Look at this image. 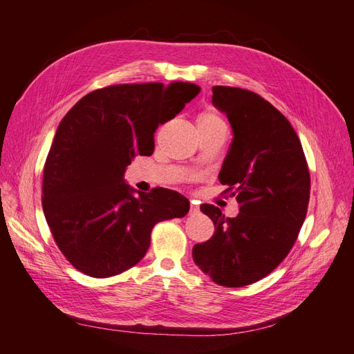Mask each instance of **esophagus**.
<instances>
[{
    "instance_id": "esophagus-1",
    "label": "esophagus",
    "mask_w": 354,
    "mask_h": 354,
    "mask_svg": "<svg viewBox=\"0 0 354 354\" xmlns=\"http://www.w3.org/2000/svg\"><path fill=\"white\" fill-rule=\"evenodd\" d=\"M198 211H199V207L196 205V203L192 202V203H190V211H189V214H195V212H198Z\"/></svg>"
}]
</instances>
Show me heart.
I'll return each mask as SVG.
<instances>
[{"instance_id":"1","label":"heart","mask_w":354,"mask_h":354,"mask_svg":"<svg viewBox=\"0 0 354 354\" xmlns=\"http://www.w3.org/2000/svg\"><path fill=\"white\" fill-rule=\"evenodd\" d=\"M220 125H224L221 118L212 112L201 113L198 120V128H209V127H220Z\"/></svg>"}]
</instances>
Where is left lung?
Segmentation results:
<instances>
[{
    "mask_svg": "<svg viewBox=\"0 0 354 354\" xmlns=\"http://www.w3.org/2000/svg\"><path fill=\"white\" fill-rule=\"evenodd\" d=\"M212 104L233 131L218 180L241 208L226 218L220 208L201 205L216 232L192 255L214 282L239 288L273 272L292 248L307 214L310 174L292 125L261 95L217 85Z\"/></svg>",
    "mask_w": 354,
    "mask_h": 354,
    "instance_id": "left-lung-1",
    "label": "left lung"
}]
</instances>
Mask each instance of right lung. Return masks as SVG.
I'll list each match as a JSON object with an SVG mask.
<instances>
[{
	"label": "right lung",
	"mask_w": 354,
	"mask_h": 354,
	"mask_svg": "<svg viewBox=\"0 0 354 354\" xmlns=\"http://www.w3.org/2000/svg\"><path fill=\"white\" fill-rule=\"evenodd\" d=\"M195 84H122L91 91L63 118L44 165L42 209L59 250L75 269L120 274L140 261L159 221L185 217L189 199L124 180L137 155L151 156L155 131L183 111Z\"/></svg>",
	"instance_id": "add662e5"
}]
</instances>
